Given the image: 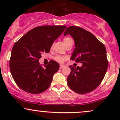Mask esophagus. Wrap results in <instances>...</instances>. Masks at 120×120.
<instances>
[{"label":"esophagus","instance_id":"34e87169","mask_svg":"<svg viewBox=\"0 0 120 120\" xmlns=\"http://www.w3.org/2000/svg\"><path fill=\"white\" fill-rule=\"evenodd\" d=\"M65 66L63 65H60V67H59V68L60 69H63L64 68Z\"/></svg>","mask_w":120,"mask_h":120}]
</instances>
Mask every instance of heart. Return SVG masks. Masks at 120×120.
<instances>
[{"label":"heart","instance_id":"heart-1","mask_svg":"<svg viewBox=\"0 0 120 120\" xmlns=\"http://www.w3.org/2000/svg\"><path fill=\"white\" fill-rule=\"evenodd\" d=\"M71 38L69 37H67V38H65L64 39H63V42H64V45H65V46H67V45L69 43L70 41H71ZM55 60H56V61L59 62V63H64L65 61V60L67 59V57H65V56H56L55 57Z\"/></svg>","mask_w":120,"mask_h":120}]
</instances>
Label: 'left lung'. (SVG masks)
<instances>
[{
  "label": "left lung",
  "instance_id": "obj_1",
  "mask_svg": "<svg viewBox=\"0 0 120 120\" xmlns=\"http://www.w3.org/2000/svg\"><path fill=\"white\" fill-rule=\"evenodd\" d=\"M68 34L75 42L71 60L82 63V66H69L71 72L67 78V83L75 93H89L97 88L105 76L108 67L106 49L93 34L81 27H68L64 35Z\"/></svg>",
  "mask_w": 120,
  "mask_h": 120
}]
</instances>
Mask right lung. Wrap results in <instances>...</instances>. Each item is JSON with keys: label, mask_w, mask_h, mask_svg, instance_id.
<instances>
[{"label": "right lung", "mask_w": 120, "mask_h": 120, "mask_svg": "<svg viewBox=\"0 0 120 120\" xmlns=\"http://www.w3.org/2000/svg\"><path fill=\"white\" fill-rule=\"evenodd\" d=\"M66 26H39L26 33L12 49L9 67L17 86L30 94L42 93L50 86L59 64L53 60L43 68L39 63L41 55L49 53L53 42Z\"/></svg>", "instance_id": "obj_1"}]
</instances>
